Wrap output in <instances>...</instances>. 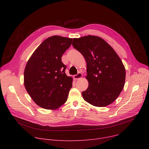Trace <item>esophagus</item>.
Listing matches in <instances>:
<instances>
[{"label":"esophagus","mask_w":149,"mask_h":149,"mask_svg":"<svg viewBox=\"0 0 149 149\" xmlns=\"http://www.w3.org/2000/svg\"><path fill=\"white\" fill-rule=\"evenodd\" d=\"M82 77V74L81 73H78V74L77 75H74V78L75 79V80H78V79H81V78Z\"/></svg>","instance_id":"obj_1"}]
</instances>
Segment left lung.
I'll return each mask as SVG.
<instances>
[{
  "label": "left lung",
  "mask_w": 149,
  "mask_h": 149,
  "mask_svg": "<svg viewBox=\"0 0 149 149\" xmlns=\"http://www.w3.org/2000/svg\"><path fill=\"white\" fill-rule=\"evenodd\" d=\"M72 46L86 59L88 88L84 100L95 107L113 102L122 91L125 79L123 63L114 49L99 36L74 38Z\"/></svg>",
  "instance_id": "left-lung-1"
}]
</instances>
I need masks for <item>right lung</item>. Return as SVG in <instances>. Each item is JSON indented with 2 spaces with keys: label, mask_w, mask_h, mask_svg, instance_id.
<instances>
[{
  "label": "right lung",
  "mask_w": 149,
  "mask_h": 149,
  "mask_svg": "<svg viewBox=\"0 0 149 149\" xmlns=\"http://www.w3.org/2000/svg\"><path fill=\"white\" fill-rule=\"evenodd\" d=\"M72 38L52 36L44 40L32 54L24 71V86L39 107L55 110L64 104L72 87V78L65 73L61 57Z\"/></svg>",
  "instance_id": "1"
}]
</instances>
